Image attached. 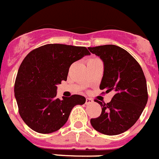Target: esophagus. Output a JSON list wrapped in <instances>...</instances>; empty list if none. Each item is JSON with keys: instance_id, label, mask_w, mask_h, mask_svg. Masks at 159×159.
Listing matches in <instances>:
<instances>
[{"instance_id": "obj_1", "label": "esophagus", "mask_w": 159, "mask_h": 159, "mask_svg": "<svg viewBox=\"0 0 159 159\" xmlns=\"http://www.w3.org/2000/svg\"><path fill=\"white\" fill-rule=\"evenodd\" d=\"M93 102V100H92L91 98H86V102H85V104H92Z\"/></svg>"}]
</instances>
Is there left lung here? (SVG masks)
Instances as JSON below:
<instances>
[{
	"mask_svg": "<svg viewBox=\"0 0 159 159\" xmlns=\"http://www.w3.org/2000/svg\"><path fill=\"white\" fill-rule=\"evenodd\" d=\"M104 63L100 89L112 92L111 101L100 104L99 117L91 119L93 128L105 135H117L131 128L144 110L148 100L147 85L143 70L132 55L115 45L89 47Z\"/></svg>",
	"mask_w": 159,
	"mask_h": 159,
	"instance_id": "left-lung-1",
	"label": "left lung"
}]
</instances>
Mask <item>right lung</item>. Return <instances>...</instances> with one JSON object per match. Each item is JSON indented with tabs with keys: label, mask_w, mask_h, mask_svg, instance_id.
<instances>
[{
	"label": "right lung",
	"mask_w": 159,
	"mask_h": 159,
	"mask_svg": "<svg viewBox=\"0 0 159 159\" xmlns=\"http://www.w3.org/2000/svg\"><path fill=\"white\" fill-rule=\"evenodd\" d=\"M89 55L84 47L47 44L26 55L17 71L14 96L19 114L31 129L55 132L66 124L75 105L84 104L80 95L57 98V85L66 80L70 65Z\"/></svg>",
	"instance_id": "1"
}]
</instances>
